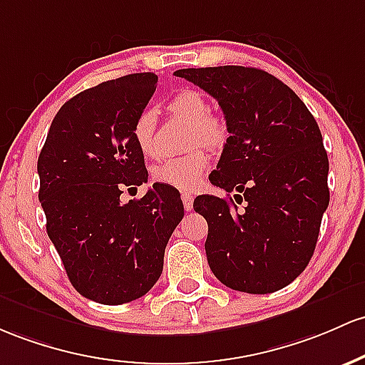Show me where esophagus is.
<instances>
[{
  "instance_id": "34e87169",
  "label": "esophagus",
  "mask_w": 365,
  "mask_h": 365,
  "mask_svg": "<svg viewBox=\"0 0 365 365\" xmlns=\"http://www.w3.org/2000/svg\"><path fill=\"white\" fill-rule=\"evenodd\" d=\"M182 201H183V207H185V211H190L192 207H194V197H192L190 194H187V192H183L182 194Z\"/></svg>"
}]
</instances>
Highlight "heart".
<instances>
[{
    "label": "heart",
    "instance_id": "obj_1",
    "mask_svg": "<svg viewBox=\"0 0 365 365\" xmlns=\"http://www.w3.org/2000/svg\"><path fill=\"white\" fill-rule=\"evenodd\" d=\"M168 110L176 118H183L192 123V143H204V145H218L225 138V124L211 114V106L207 98L197 90L178 91L168 102ZM158 123L155 112L143 109L133 123V140L137 147L147 158H155L159 154L158 147ZM207 159L204 150H192L185 155H176L155 163L152 166V178L163 185L173 187L178 190H192L201 183L204 173L207 170Z\"/></svg>",
    "mask_w": 365,
    "mask_h": 365
}]
</instances>
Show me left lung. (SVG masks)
<instances>
[{"label":"left lung","instance_id":"obj_1","mask_svg":"<svg viewBox=\"0 0 365 365\" xmlns=\"http://www.w3.org/2000/svg\"><path fill=\"white\" fill-rule=\"evenodd\" d=\"M175 76L218 100L230 133L210 182L235 192L234 199L194 201L207 222L211 272L242 293L282 289L310 262L329 204V161L317 121L289 86L256 67L180 69Z\"/></svg>","mask_w":365,"mask_h":365}]
</instances>
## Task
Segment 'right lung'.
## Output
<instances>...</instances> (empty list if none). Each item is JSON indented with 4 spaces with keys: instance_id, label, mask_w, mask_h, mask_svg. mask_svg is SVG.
Returning <instances> with one entry per match:
<instances>
[{
    "instance_id": "1",
    "label": "right lung",
    "mask_w": 365,
    "mask_h": 365,
    "mask_svg": "<svg viewBox=\"0 0 365 365\" xmlns=\"http://www.w3.org/2000/svg\"><path fill=\"white\" fill-rule=\"evenodd\" d=\"M155 85L158 76L140 72L67 100L38 159L48 237L76 291L102 305H123L149 293L183 218L178 190L163 183L138 201L119 199L124 189L149 178L133 123Z\"/></svg>"
}]
</instances>
